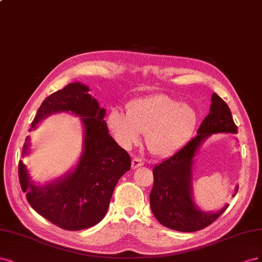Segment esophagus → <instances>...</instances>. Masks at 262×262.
<instances>
[{"label":"esophagus","instance_id":"1","mask_svg":"<svg viewBox=\"0 0 262 262\" xmlns=\"http://www.w3.org/2000/svg\"><path fill=\"white\" fill-rule=\"evenodd\" d=\"M143 165V161L141 159L139 158H134L133 161H132V167L133 168H137L139 166H142Z\"/></svg>","mask_w":262,"mask_h":262}]
</instances>
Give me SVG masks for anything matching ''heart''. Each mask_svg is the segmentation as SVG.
Here are the masks:
<instances>
[{
	"label": "heart",
	"mask_w": 262,
	"mask_h": 262,
	"mask_svg": "<svg viewBox=\"0 0 262 262\" xmlns=\"http://www.w3.org/2000/svg\"><path fill=\"white\" fill-rule=\"evenodd\" d=\"M198 113L189 104L167 95H154L133 101L128 113L112 110L108 126L124 147L136 143L145 134L148 150L158 157L171 155L192 135Z\"/></svg>",
	"instance_id": "heart-1"
}]
</instances>
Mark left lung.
<instances>
[{
	"mask_svg": "<svg viewBox=\"0 0 262 262\" xmlns=\"http://www.w3.org/2000/svg\"><path fill=\"white\" fill-rule=\"evenodd\" d=\"M210 112L190 139L180 150L154 167V187L150 207L157 220L168 229L179 232H196L205 229L220 216L229 205L217 212H205L192 199V164L198 148L212 134H236L230 107L213 94ZM238 186L235 188L237 192ZM234 193V196H235Z\"/></svg>",
	"mask_w": 262,
	"mask_h": 262,
	"instance_id": "1",
	"label": "left lung"
}]
</instances>
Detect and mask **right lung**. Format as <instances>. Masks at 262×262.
Instances as JSON below:
<instances>
[{"instance_id":"add662e5","label":"right lung","mask_w":262,"mask_h":262,"mask_svg":"<svg viewBox=\"0 0 262 262\" xmlns=\"http://www.w3.org/2000/svg\"><path fill=\"white\" fill-rule=\"evenodd\" d=\"M89 88L73 82L49 96L37 111L31 129L52 113L71 112L81 117L83 125L82 152L74 171L37 186L30 181L27 167L19 161V183L33 210L47 220L67 231L85 230L104 217L113 190L121 177L129 171L132 160L127 151L110 136L103 120L105 108L89 94ZM30 129V130H31ZM29 137L23 157L28 155Z\"/></svg>"}]
</instances>
